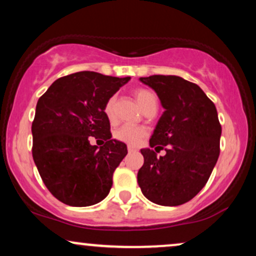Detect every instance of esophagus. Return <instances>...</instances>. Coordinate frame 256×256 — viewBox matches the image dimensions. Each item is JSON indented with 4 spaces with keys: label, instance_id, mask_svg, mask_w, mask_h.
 <instances>
[{
    "label": "esophagus",
    "instance_id": "obj_1",
    "mask_svg": "<svg viewBox=\"0 0 256 256\" xmlns=\"http://www.w3.org/2000/svg\"><path fill=\"white\" fill-rule=\"evenodd\" d=\"M128 152H137V149L134 148V146H128Z\"/></svg>",
    "mask_w": 256,
    "mask_h": 256
}]
</instances>
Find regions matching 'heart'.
Listing matches in <instances>:
<instances>
[{"mask_svg":"<svg viewBox=\"0 0 256 256\" xmlns=\"http://www.w3.org/2000/svg\"><path fill=\"white\" fill-rule=\"evenodd\" d=\"M134 98H136L138 104L140 106V108H144L152 102H156V96L150 90L143 89V88H140V89L134 90ZM114 98H110L107 100V102L104 104V112L107 116L108 120L113 122L114 120ZM146 136V130L142 128H138V126L134 125H124L122 128H119L118 130L114 132V137L116 140H120L122 143H128V144L136 146L140 142L143 137Z\"/></svg>","mask_w":256,"mask_h":256,"instance_id":"obj_1","label":"heart"}]
</instances>
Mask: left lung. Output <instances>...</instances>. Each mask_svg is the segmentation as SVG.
<instances>
[{"label": "left lung", "mask_w": 256, "mask_h": 256, "mask_svg": "<svg viewBox=\"0 0 256 256\" xmlns=\"http://www.w3.org/2000/svg\"><path fill=\"white\" fill-rule=\"evenodd\" d=\"M155 90L165 112L140 149L144 164L137 174L143 195L160 206H179L195 198L210 179L220 152L222 125L216 106L198 85L177 76L140 78Z\"/></svg>", "instance_id": "8db88e82"}]
</instances>
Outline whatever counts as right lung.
Masks as SVG:
<instances>
[{
	"mask_svg": "<svg viewBox=\"0 0 256 256\" xmlns=\"http://www.w3.org/2000/svg\"><path fill=\"white\" fill-rule=\"evenodd\" d=\"M130 77L83 71L56 79L40 96L32 122V156L43 183L58 201L86 207L110 194L128 146L112 140L104 107ZM91 136L104 139L100 148Z\"/></svg>",
	"mask_w": 256,
	"mask_h": 256,
	"instance_id": "obj_1",
	"label": "right lung"
}]
</instances>
